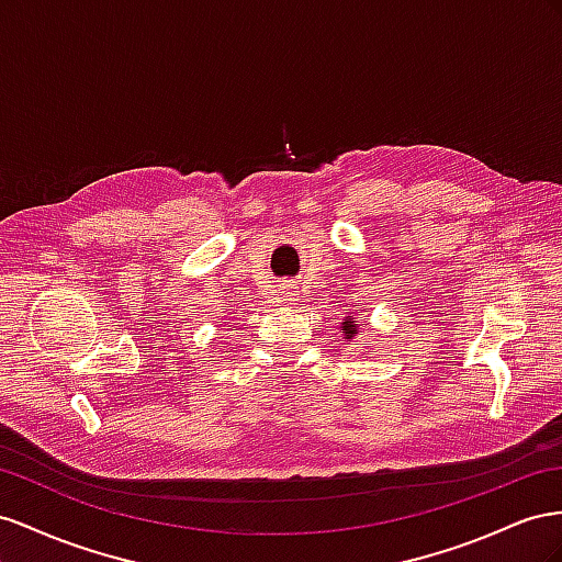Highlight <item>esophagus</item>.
I'll return each mask as SVG.
<instances>
[{
  "mask_svg": "<svg viewBox=\"0 0 562 562\" xmlns=\"http://www.w3.org/2000/svg\"><path fill=\"white\" fill-rule=\"evenodd\" d=\"M280 299H282L284 303H294V301H299V290H296V284H292V282H284V284H280Z\"/></svg>",
  "mask_w": 562,
  "mask_h": 562,
  "instance_id": "34e87169",
  "label": "esophagus"
}]
</instances>
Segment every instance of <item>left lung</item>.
I'll use <instances>...</instances> for the list:
<instances>
[{
  "mask_svg": "<svg viewBox=\"0 0 562 562\" xmlns=\"http://www.w3.org/2000/svg\"><path fill=\"white\" fill-rule=\"evenodd\" d=\"M341 327H344V336L346 339H352V336L358 334V327H356V317H346V323H341Z\"/></svg>",
  "mask_w": 562,
  "mask_h": 562,
  "instance_id": "left-lung-1",
  "label": "left lung"
}]
</instances>
